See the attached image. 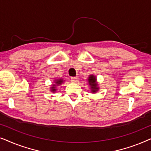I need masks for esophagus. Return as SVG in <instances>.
<instances>
[{"label":"esophagus","mask_w":151,"mask_h":151,"mask_svg":"<svg viewBox=\"0 0 151 151\" xmlns=\"http://www.w3.org/2000/svg\"><path fill=\"white\" fill-rule=\"evenodd\" d=\"M71 82H75V83H76V82H78V81H79V78H78V77H72V78H71Z\"/></svg>","instance_id":"1"}]
</instances>
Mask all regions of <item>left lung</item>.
<instances>
[{"label":"left lung","mask_w":151,"mask_h":151,"mask_svg":"<svg viewBox=\"0 0 151 151\" xmlns=\"http://www.w3.org/2000/svg\"><path fill=\"white\" fill-rule=\"evenodd\" d=\"M88 84H89L92 93H96L99 89L98 83H97V79L96 77L93 75L89 76V77L88 78Z\"/></svg>","instance_id":"left-lung-1"}]
</instances>
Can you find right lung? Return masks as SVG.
<instances>
[{"label":"right lung","mask_w":151,"mask_h":151,"mask_svg":"<svg viewBox=\"0 0 151 151\" xmlns=\"http://www.w3.org/2000/svg\"><path fill=\"white\" fill-rule=\"evenodd\" d=\"M63 82H64L63 79H62V78H60V79H56V80H55V82H54L55 84H52V86H51V92L55 93V91H56L57 86H58V85H60V84H61Z\"/></svg>","instance_id":"right-lung-1"}]
</instances>
